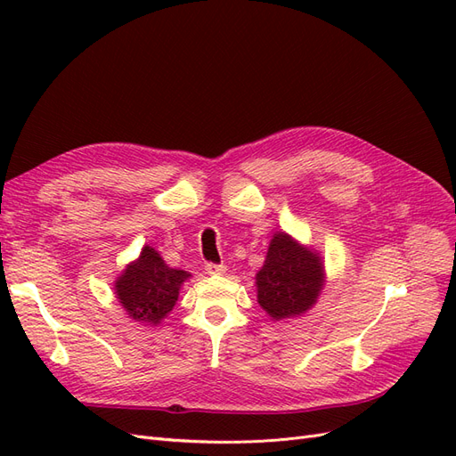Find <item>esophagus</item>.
I'll return each instance as SVG.
<instances>
[{"mask_svg": "<svg viewBox=\"0 0 456 456\" xmlns=\"http://www.w3.org/2000/svg\"><path fill=\"white\" fill-rule=\"evenodd\" d=\"M205 272L209 275H223V273H226V266L224 265H213V262H209V265L205 266Z\"/></svg>", "mask_w": 456, "mask_h": 456, "instance_id": "esophagus-1", "label": "esophagus"}]
</instances>
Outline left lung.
<instances>
[{"instance_id": "1", "label": "left lung", "mask_w": 456, "mask_h": 456, "mask_svg": "<svg viewBox=\"0 0 456 456\" xmlns=\"http://www.w3.org/2000/svg\"><path fill=\"white\" fill-rule=\"evenodd\" d=\"M255 285L260 308L273 322L300 317L312 310L325 287L323 258L287 232H275Z\"/></svg>"}]
</instances>
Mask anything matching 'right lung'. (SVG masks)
Here are the masks:
<instances>
[{
    "mask_svg": "<svg viewBox=\"0 0 456 456\" xmlns=\"http://www.w3.org/2000/svg\"><path fill=\"white\" fill-rule=\"evenodd\" d=\"M190 275V272L167 266L154 247L144 245L141 255L116 278L114 293L131 320L156 327L175 308L181 287Z\"/></svg>",
    "mask_w": 456,
    "mask_h": 456,
    "instance_id": "obj_1",
    "label": "right lung"
}]
</instances>
